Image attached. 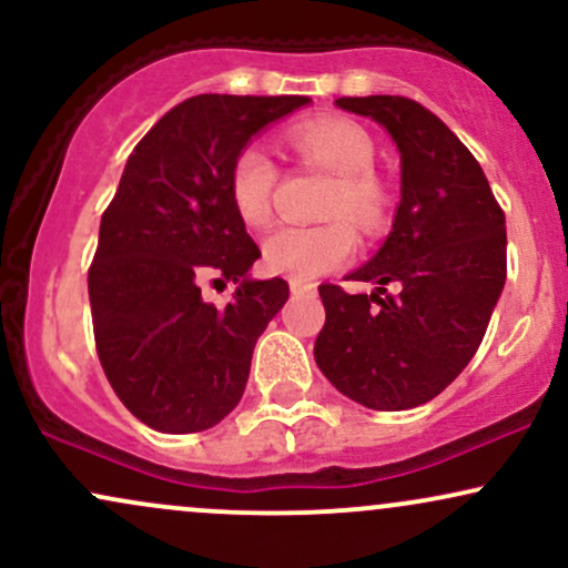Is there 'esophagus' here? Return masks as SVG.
Listing matches in <instances>:
<instances>
[{"label":"esophagus","mask_w":568,"mask_h":568,"mask_svg":"<svg viewBox=\"0 0 568 568\" xmlns=\"http://www.w3.org/2000/svg\"><path fill=\"white\" fill-rule=\"evenodd\" d=\"M317 288L312 283H302V280H291V293L293 296H312Z\"/></svg>","instance_id":"obj_1"}]
</instances>
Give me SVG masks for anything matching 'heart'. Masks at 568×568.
<instances>
[{"label":"heart","mask_w":568,"mask_h":568,"mask_svg":"<svg viewBox=\"0 0 568 568\" xmlns=\"http://www.w3.org/2000/svg\"><path fill=\"white\" fill-rule=\"evenodd\" d=\"M291 143L306 160L317 162L336 175L325 216L336 219L323 226H277L264 240V266L275 275L310 280L347 264L357 247L352 219L363 230H376L384 216V194L376 184L374 139L349 120L304 122L293 128ZM277 184V168L262 146L240 149L230 171V200L247 226H262L272 216V194Z\"/></svg>","instance_id":"heart-1"}]
</instances>
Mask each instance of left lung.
Segmentation results:
<instances>
[{
	"label": "left lung",
	"instance_id": "obj_1",
	"mask_svg": "<svg viewBox=\"0 0 568 568\" xmlns=\"http://www.w3.org/2000/svg\"><path fill=\"white\" fill-rule=\"evenodd\" d=\"M400 154V202L379 251L347 277L371 293L321 285L315 363L342 395L374 410L433 400L473 361L507 277L505 213L478 160L422 103L338 98ZM395 282L398 296L383 288Z\"/></svg>",
	"mask_w": 568,
	"mask_h": 568
}]
</instances>
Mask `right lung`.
Returning <instances> with one entry per match:
<instances>
[{"label": "right lung", "instance_id": "1", "mask_svg": "<svg viewBox=\"0 0 568 568\" xmlns=\"http://www.w3.org/2000/svg\"><path fill=\"white\" fill-rule=\"evenodd\" d=\"M304 95H194L143 135L98 232L88 275L106 379L143 425L184 435L219 425L245 393L258 336L288 302L280 277L253 280L262 256L230 200L240 149ZM232 278L219 311L202 278Z\"/></svg>", "mask_w": 568, "mask_h": 568}]
</instances>
